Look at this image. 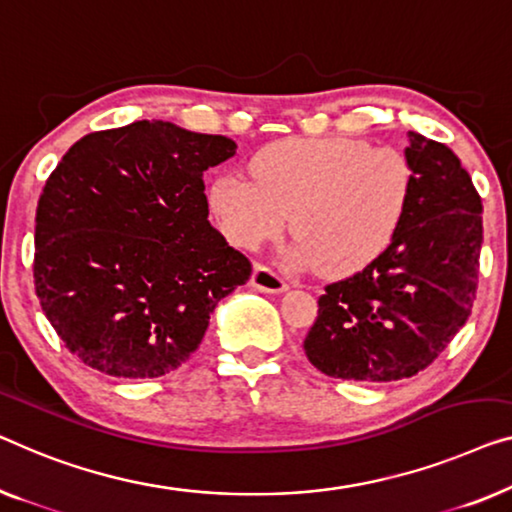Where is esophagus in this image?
<instances>
[{"instance_id":"1","label":"esophagus","mask_w":512,"mask_h":512,"mask_svg":"<svg viewBox=\"0 0 512 512\" xmlns=\"http://www.w3.org/2000/svg\"><path fill=\"white\" fill-rule=\"evenodd\" d=\"M251 286L263 293H281L288 288V281L284 274L270 268V265H256L254 274H251Z\"/></svg>"}]
</instances>
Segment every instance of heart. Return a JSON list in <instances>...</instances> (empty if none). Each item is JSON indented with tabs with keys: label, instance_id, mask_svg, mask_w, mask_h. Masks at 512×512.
Listing matches in <instances>:
<instances>
[{
	"label": "heart",
	"instance_id": "obj_1",
	"mask_svg": "<svg viewBox=\"0 0 512 512\" xmlns=\"http://www.w3.org/2000/svg\"><path fill=\"white\" fill-rule=\"evenodd\" d=\"M251 177L221 175L210 203L226 238L256 249L284 231L298 258L323 272L365 268L395 238L411 198V168L392 147L353 138H288L263 147Z\"/></svg>",
	"mask_w": 512,
	"mask_h": 512
}]
</instances>
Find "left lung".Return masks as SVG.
<instances>
[{
  "instance_id": "left-lung-1",
  "label": "left lung",
  "mask_w": 512,
  "mask_h": 512,
  "mask_svg": "<svg viewBox=\"0 0 512 512\" xmlns=\"http://www.w3.org/2000/svg\"><path fill=\"white\" fill-rule=\"evenodd\" d=\"M411 198L365 270L325 286L305 353L346 381H399L446 351L478 291L483 203L448 145L409 131Z\"/></svg>"
}]
</instances>
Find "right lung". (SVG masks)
<instances>
[{
	"label": "right lung",
	"instance_id": "1",
	"mask_svg": "<svg viewBox=\"0 0 512 512\" xmlns=\"http://www.w3.org/2000/svg\"><path fill=\"white\" fill-rule=\"evenodd\" d=\"M226 136L161 120L94 131L50 173L36 207L34 286L43 314L87 367L157 379L189 360L249 258L207 219L203 173Z\"/></svg>",
	"mask_w": 512,
	"mask_h": 512
}]
</instances>
